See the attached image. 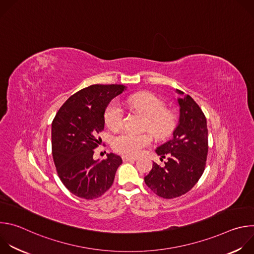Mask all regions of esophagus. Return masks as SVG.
<instances>
[{
    "label": "esophagus",
    "mask_w": 254,
    "mask_h": 254,
    "mask_svg": "<svg viewBox=\"0 0 254 254\" xmlns=\"http://www.w3.org/2000/svg\"><path fill=\"white\" fill-rule=\"evenodd\" d=\"M124 162H129V161H135L136 158L135 157H128V156H123L122 157Z\"/></svg>",
    "instance_id": "34e87169"
}]
</instances>
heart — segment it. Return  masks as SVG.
<instances>
[{"label": "heart", "instance_id": "b5f03b06", "mask_svg": "<svg viewBox=\"0 0 254 254\" xmlns=\"http://www.w3.org/2000/svg\"><path fill=\"white\" fill-rule=\"evenodd\" d=\"M125 102L147 117V127L159 137H166L172 133L176 125L175 115L165 111L164 101L154 93L139 92L126 97ZM124 111L118 99L112 100L104 111L106 126L117 129L122 127ZM153 136L150 133H135L122 131L114 136L113 148L116 152L127 156H136L144 148L150 146Z\"/></svg>", "mask_w": 254, "mask_h": 254}]
</instances>
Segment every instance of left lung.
I'll return each instance as SVG.
<instances>
[{
    "instance_id": "8db88e82",
    "label": "left lung",
    "mask_w": 254,
    "mask_h": 254,
    "mask_svg": "<svg viewBox=\"0 0 254 254\" xmlns=\"http://www.w3.org/2000/svg\"><path fill=\"white\" fill-rule=\"evenodd\" d=\"M179 94L184 92L176 90ZM180 117L173 137L157 148L164 166L153 164L146 185L158 196L173 199L189 192L201 178L208 155L207 121L200 106L190 96L178 98Z\"/></svg>"
}]
</instances>
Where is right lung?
<instances>
[{
	"label": "right lung",
	"instance_id": "add662e5",
	"mask_svg": "<svg viewBox=\"0 0 254 254\" xmlns=\"http://www.w3.org/2000/svg\"><path fill=\"white\" fill-rule=\"evenodd\" d=\"M122 84H93L71 95L52 122V156L58 177L75 196L86 200L100 197L114 183L123 160L107 154L93 160L101 141L97 134L104 128V111L121 94Z\"/></svg>",
	"mask_w": 254,
	"mask_h": 254
}]
</instances>
